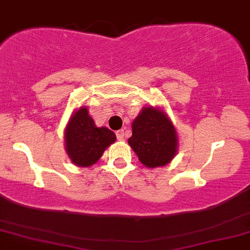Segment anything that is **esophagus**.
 I'll use <instances>...</instances> for the list:
<instances>
[{"mask_svg":"<svg viewBox=\"0 0 250 250\" xmlns=\"http://www.w3.org/2000/svg\"><path fill=\"white\" fill-rule=\"evenodd\" d=\"M116 137H117V140H120V141L125 140V129H121V130H117L116 131Z\"/></svg>","mask_w":250,"mask_h":250,"instance_id":"1","label":"esophagus"}]
</instances>
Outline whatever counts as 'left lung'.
<instances>
[{"mask_svg":"<svg viewBox=\"0 0 250 250\" xmlns=\"http://www.w3.org/2000/svg\"><path fill=\"white\" fill-rule=\"evenodd\" d=\"M131 127L133 135L128 143L141 163L154 168L171 161L176 154V134L173 123L162 111L153 107L143 108Z\"/></svg>","mask_w":250,"mask_h":250,"instance_id":"obj_1","label":"left lung"}]
</instances>
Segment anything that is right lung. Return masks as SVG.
Masks as SVG:
<instances>
[{"label": "right lung", "instance_id": "right-lung-1", "mask_svg": "<svg viewBox=\"0 0 250 250\" xmlns=\"http://www.w3.org/2000/svg\"><path fill=\"white\" fill-rule=\"evenodd\" d=\"M115 134L108 128H97L81 107L71 116L65 128V148L71 161L80 167H89L97 162L108 146L115 142Z\"/></svg>", "mask_w": 250, "mask_h": 250}]
</instances>
